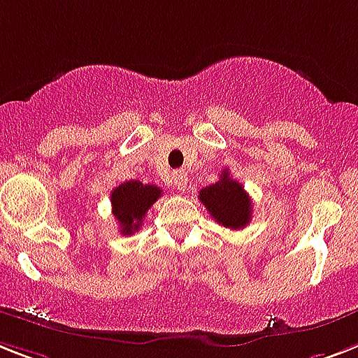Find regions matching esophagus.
Returning <instances> with one entry per match:
<instances>
[{"mask_svg":"<svg viewBox=\"0 0 358 358\" xmlns=\"http://www.w3.org/2000/svg\"><path fill=\"white\" fill-rule=\"evenodd\" d=\"M173 185L178 191H184L185 185H187V174L184 171H174L173 173Z\"/></svg>","mask_w":358,"mask_h":358,"instance_id":"1","label":"esophagus"}]
</instances>
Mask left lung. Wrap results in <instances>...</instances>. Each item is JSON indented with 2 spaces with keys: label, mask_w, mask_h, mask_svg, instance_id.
<instances>
[{
  "label": "left lung",
  "mask_w": 358,
  "mask_h": 358,
  "mask_svg": "<svg viewBox=\"0 0 358 358\" xmlns=\"http://www.w3.org/2000/svg\"><path fill=\"white\" fill-rule=\"evenodd\" d=\"M199 199L219 224L229 229L248 226L252 219V200L237 180L229 178V171H222L219 182L208 185L199 193Z\"/></svg>",
  "instance_id": "8db88e82"
}]
</instances>
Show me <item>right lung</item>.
<instances>
[{"label":"right lung","mask_w":358,"mask_h":358,"mask_svg":"<svg viewBox=\"0 0 358 358\" xmlns=\"http://www.w3.org/2000/svg\"><path fill=\"white\" fill-rule=\"evenodd\" d=\"M162 196V189L156 185L141 184L139 180H130L117 185L110 194L113 217L117 219L119 231L132 235L138 231L150 206Z\"/></svg>","instance_id":"right-lung-1"}]
</instances>
